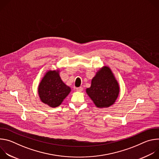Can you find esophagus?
<instances>
[{
	"mask_svg": "<svg viewBox=\"0 0 159 159\" xmlns=\"http://www.w3.org/2000/svg\"><path fill=\"white\" fill-rule=\"evenodd\" d=\"M76 90H77V91H78V92H82V90H83V88H82V87H77V88H76Z\"/></svg>",
	"mask_w": 159,
	"mask_h": 159,
	"instance_id": "obj_1",
	"label": "esophagus"
}]
</instances>
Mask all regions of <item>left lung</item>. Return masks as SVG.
<instances>
[{"label": "left lung", "mask_w": 159, "mask_h": 159, "mask_svg": "<svg viewBox=\"0 0 159 159\" xmlns=\"http://www.w3.org/2000/svg\"><path fill=\"white\" fill-rule=\"evenodd\" d=\"M86 93L98 107H108L115 102L120 86L109 67L104 66L97 72Z\"/></svg>", "instance_id": "obj_1"}]
</instances>
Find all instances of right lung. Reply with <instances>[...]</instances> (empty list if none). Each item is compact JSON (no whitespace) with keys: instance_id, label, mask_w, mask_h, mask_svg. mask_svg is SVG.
<instances>
[{"instance_id":"obj_1","label":"right lung","mask_w":159,"mask_h":159,"mask_svg":"<svg viewBox=\"0 0 159 159\" xmlns=\"http://www.w3.org/2000/svg\"><path fill=\"white\" fill-rule=\"evenodd\" d=\"M71 91L61 79L59 70H48L38 85V94L41 101L52 107L59 106Z\"/></svg>"}]
</instances>
